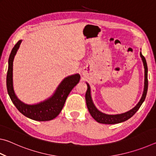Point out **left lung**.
<instances>
[{
    "label": "left lung",
    "instance_id": "8db88e82",
    "mask_svg": "<svg viewBox=\"0 0 156 156\" xmlns=\"http://www.w3.org/2000/svg\"><path fill=\"white\" fill-rule=\"evenodd\" d=\"M140 56L142 58V61H143L144 67V92L142 94V96L140 100L138 105L133 108L131 110L129 111V112L122 113V114H117V115H107L103 113L102 112H99L92 102L91 94H90V87L89 85L87 84V90L86 94H85V99H86V103L87 106L88 110L89 113H90L91 115L94 118L95 120H96L98 122L102 123V124H108V125H113V124H117L124 122V121L127 120L129 118H131L135 113L137 112V111L139 109L140 107L142 104L143 103L144 101L145 98L147 96V89H148V78H147V73H148V69H147V65L146 62V59L144 57L143 55L140 52Z\"/></svg>",
    "mask_w": 156,
    "mask_h": 156
}]
</instances>
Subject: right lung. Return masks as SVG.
Instances as JSON below:
<instances>
[{
    "mask_svg": "<svg viewBox=\"0 0 156 156\" xmlns=\"http://www.w3.org/2000/svg\"><path fill=\"white\" fill-rule=\"evenodd\" d=\"M18 41L9 55L8 60V70L7 74V92L14 105L17 109L30 119L37 121H48L53 120L59 114L64 106L66 99L72 89L78 83L80 76L79 74L70 76L65 78L58 87L51 98L34 105H29L23 103L15 95L13 88V61L14 56L21 43Z\"/></svg>",
    "mask_w": 156,
    "mask_h": 156,
    "instance_id": "1",
    "label": "right lung"
}]
</instances>
